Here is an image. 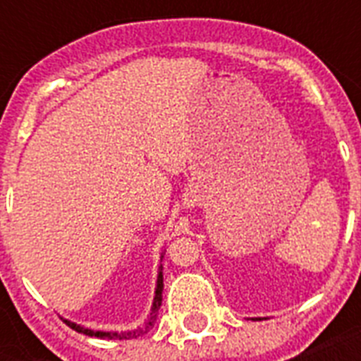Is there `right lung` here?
<instances>
[{
	"mask_svg": "<svg viewBox=\"0 0 361 361\" xmlns=\"http://www.w3.org/2000/svg\"><path fill=\"white\" fill-rule=\"evenodd\" d=\"M164 255H161V260H163ZM163 264L159 266L157 271V285H155V296H153V303H152V311L147 314L146 322L142 326H138L136 330H129V331H101V330H92V328H84V326L76 324V322H71V320L63 319V322L69 328H73L78 334H84V336L90 337H99V339H135L138 336H144L149 331L153 324H155V320H157V311L161 307V302H163Z\"/></svg>",
	"mask_w": 361,
	"mask_h": 361,
	"instance_id": "1",
	"label": "right lung"
}]
</instances>
